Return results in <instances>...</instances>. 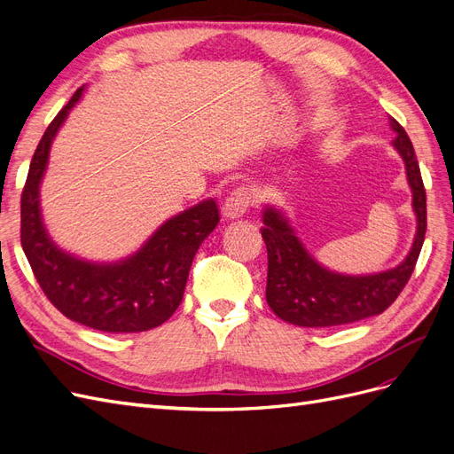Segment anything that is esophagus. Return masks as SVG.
I'll use <instances>...</instances> for the list:
<instances>
[{
    "mask_svg": "<svg viewBox=\"0 0 454 454\" xmlns=\"http://www.w3.org/2000/svg\"><path fill=\"white\" fill-rule=\"evenodd\" d=\"M252 206V195L248 189H235L232 193L227 197L225 204H223V215L229 219H237L242 217L248 208Z\"/></svg>",
    "mask_w": 454,
    "mask_h": 454,
    "instance_id": "1",
    "label": "esophagus"
}]
</instances>
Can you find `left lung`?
I'll use <instances>...</instances> for the list:
<instances>
[{
  "label": "left lung",
  "mask_w": 454,
  "mask_h": 454,
  "mask_svg": "<svg viewBox=\"0 0 454 454\" xmlns=\"http://www.w3.org/2000/svg\"><path fill=\"white\" fill-rule=\"evenodd\" d=\"M392 142L405 164L413 193L417 232L413 246L400 265L373 274H342L329 270L305 248L287 215L267 204L261 235L267 244V303L287 324L301 327H332L358 322L387 310L402 294L415 270L426 235V191L413 144L395 119Z\"/></svg>",
  "instance_id": "1"
}]
</instances>
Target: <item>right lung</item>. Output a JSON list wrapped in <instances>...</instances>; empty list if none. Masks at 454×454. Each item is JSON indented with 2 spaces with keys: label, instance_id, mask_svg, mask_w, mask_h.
Wrapping results in <instances>:
<instances>
[{
  "label": "right lung",
  "instance_id": "right-lung-1",
  "mask_svg": "<svg viewBox=\"0 0 454 454\" xmlns=\"http://www.w3.org/2000/svg\"><path fill=\"white\" fill-rule=\"evenodd\" d=\"M81 87L52 119L30 162L20 199V242L41 290L66 318L107 333H138L167 322L180 307L191 263L219 222L212 199L164 222L138 252L96 263L52 242L41 215L39 187L52 140L83 96Z\"/></svg>",
  "mask_w": 454,
  "mask_h": 454
}]
</instances>
